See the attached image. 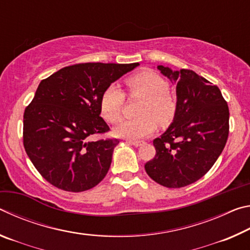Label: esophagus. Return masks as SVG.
<instances>
[{
    "label": "esophagus",
    "instance_id": "esophagus-1",
    "mask_svg": "<svg viewBox=\"0 0 250 250\" xmlns=\"http://www.w3.org/2000/svg\"><path fill=\"white\" fill-rule=\"evenodd\" d=\"M126 143H129V145H131V146H142L143 143V141H135V140H126Z\"/></svg>",
    "mask_w": 250,
    "mask_h": 250
}]
</instances>
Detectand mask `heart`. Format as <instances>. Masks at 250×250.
Here are the masks:
<instances>
[{
    "mask_svg": "<svg viewBox=\"0 0 250 250\" xmlns=\"http://www.w3.org/2000/svg\"><path fill=\"white\" fill-rule=\"evenodd\" d=\"M126 88L131 96L143 98L139 110V118L125 119L118 124L113 133L117 137L128 139H142L156 129V121L160 125L170 124L176 111L174 97L168 92V83L153 71H142L125 80ZM125 94L119 86L111 84L104 91L100 100L103 117L109 122H116L122 115Z\"/></svg>",
    "mask_w": 250,
    "mask_h": 250,
    "instance_id": "1",
    "label": "heart"
}]
</instances>
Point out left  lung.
I'll return each mask as SVG.
<instances>
[{
    "label": "left lung",
    "instance_id": "8db88e82",
    "mask_svg": "<svg viewBox=\"0 0 250 250\" xmlns=\"http://www.w3.org/2000/svg\"><path fill=\"white\" fill-rule=\"evenodd\" d=\"M156 68L176 86V111L166 132L153 140L156 153L145 167L156 183L183 188L205 175L221 155L229 110L218 87L195 71Z\"/></svg>",
    "mask_w": 250,
    "mask_h": 250
}]
</instances>
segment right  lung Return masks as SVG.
I'll return each instance as SVG.
<instances>
[{"mask_svg": "<svg viewBox=\"0 0 250 250\" xmlns=\"http://www.w3.org/2000/svg\"><path fill=\"white\" fill-rule=\"evenodd\" d=\"M139 65L87 62L64 67L42 80L25 109L23 141L29 160L50 184L83 192L104 180L119 141L89 140L109 131L100 117L101 96Z\"/></svg>", "mask_w": 250, "mask_h": 250, "instance_id": "add662e5", "label": "right lung"}]
</instances>
